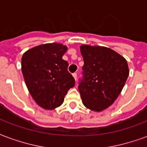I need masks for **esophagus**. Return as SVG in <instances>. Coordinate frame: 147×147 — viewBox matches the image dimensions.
<instances>
[{"instance_id":"1","label":"esophagus","mask_w":147,"mask_h":147,"mask_svg":"<svg viewBox=\"0 0 147 147\" xmlns=\"http://www.w3.org/2000/svg\"><path fill=\"white\" fill-rule=\"evenodd\" d=\"M72 76H73L74 79L76 80H77V73H76V72H75V73L72 74Z\"/></svg>"}]
</instances>
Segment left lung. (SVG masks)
Instances as JSON below:
<instances>
[{
	"instance_id": "1",
	"label": "left lung",
	"mask_w": 147,
	"mask_h": 147,
	"mask_svg": "<svg viewBox=\"0 0 147 147\" xmlns=\"http://www.w3.org/2000/svg\"><path fill=\"white\" fill-rule=\"evenodd\" d=\"M82 78L79 91L83 105L100 112L110 106L121 92L129 75L126 60L111 49L83 45Z\"/></svg>"
}]
</instances>
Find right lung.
Instances as JSON below:
<instances>
[{"label":"right lung","instance_id":"1","mask_svg":"<svg viewBox=\"0 0 147 147\" xmlns=\"http://www.w3.org/2000/svg\"><path fill=\"white\" fill-rule=\"evenodd\" d=\"M67 47L51 43L27 50L22 57V72L27 89L37 104L53 109L63 103L68 90L76 84L62 59Z\"/></svg>","mask_w":147,"mask_h":147}]
</instances>
